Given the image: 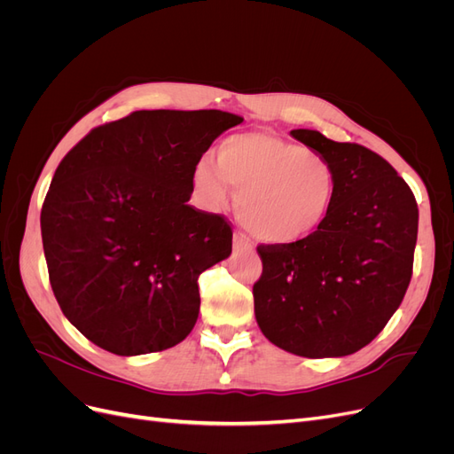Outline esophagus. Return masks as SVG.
Returning a JSON list of instances; mask_svg holds the SVG:
<instances>
[{
  "mask_svg": "<svg viewBox=\"0 0 454 454\" xmlns=\"http://www.w3.org/2000/svg\"><path fill=\"white\" fill-rule=\"evenodd\" d=\"M232 246H235V250H248L252 252V244L248 240H244L240 235L235 232V239H232Z\"/></svg>",
  "mask_w": 454,
  "mask_h": 454,
  "instance_id": "34e87169",
  "label": "esophagus"
}]
</instances>
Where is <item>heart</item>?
Wrapping results in <instances>:
<instances>
[{
    "mask_svg": "<svg viewBox=\"0 0 454 454\" xmlns=\"http://www.w3.org/2000/svg\"><path fill=\"white\" fill-rule=\"evenodd\" d=\"M215 163L197 164L199 195L208 208L222 210L235 189L239 219L261 242H303L332 214L337 170L318 151L272 134L244 132L219 144Z\"/></svg>",
    "mask_w": 454,
    "mask_h": 454,
    "instance_id": "1",
    "label": "heart"
}]
</instances>
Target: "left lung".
<instances>
[{"mask_svg":"<svg viewBox=\"0 0 454 454\" xmlns=\"http://www.w3.org/2000/svg\"><path fill=\"white\" fill-rule=\"evenodd\" d=\"M295 140L337 170L324 227L297 244L259 246L255 320L278 348L340 358L369 345L402 305L413 272L419 206L390 164L358 144L297 129Z\"/></svg>","mask_w":454,"mask_h":454,"instance_id":"obj_1","label":"left lung"}]
</instances>
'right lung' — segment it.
Listing matches in <instances>:
<instances>
[{
    "label": "right lung",
    "mask_w": 454,
    "mask_h": 454,
    "mask_svg": "<svg viewBox=\"0 0 454 454\" xmlns=\"http://www.w3.org/2000/svg\"><path fill=\"white\" fill-rule=\"evenodd\" d=\"M242 121L142 109L94 129L59 164L41 210L51 287L96 347L160 352L195 327L199 277L231 255L232 231L187 202L200 157Z\"/></svg>",
    "instance_id": "right-lung-1"
}]
</instances>
